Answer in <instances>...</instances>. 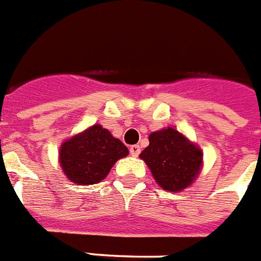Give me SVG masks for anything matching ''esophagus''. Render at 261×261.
Instances as JSON below:
<instances>
[{
    "instance_id": "esophagus-1",
    "label": "esophagus",
    "mask_w": 261,
    "mask_h": 261,
    "mask_svg": "<svg viewBox=\"0 0 261 261\" xmlns=\"http://www.w3.org/2000/svg\"><path fill=\"white\" fill-rule=\"evenodd\" d=\"M130 153L133 156H138L140 153V147L138 144H134V146L130 147Z\"/></svg>"
}]
</instances>
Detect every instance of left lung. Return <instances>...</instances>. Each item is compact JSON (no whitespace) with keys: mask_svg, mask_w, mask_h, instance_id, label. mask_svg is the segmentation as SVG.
Returning a JSON list of instances; mask_svg holds the SVG:
<instances>
[{"mask_svg":"<svg viewBox=\"0 0 261 261\" xmlns=\"http://www.w3.org/2000/svg\"><path fill=\"white\" fill-rule=\"evenodd\" d=\"M148 140L140 159L148 165L156 182L169 192L189 187L201 169V149L171 127L152 133Z\"/></svg>","mask_w":261,"mask_h":261,"instance_id":"left-lung-1","label":"left lung"}]
</instances>
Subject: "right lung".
<instances>
[{"instance_id":"add662e5","label":"right lung","mask_w":261,"mask_h":261,"mask_svg":"<svg viewBox=\"0 0 261 261\" xmlns=\"http://www.w3.org/2000/svg\"><path fill=\"white\" fill-rule=\"evenodd\" d=\"M127 155V147L121 140L101 124H94L64 142L60 148V164L71 181L92 185L103 180L115 162Z\"/></svg>"}]
</instances>
